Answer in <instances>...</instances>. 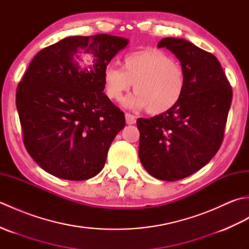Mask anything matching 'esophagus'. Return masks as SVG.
I'll return each mask as SVG.
<instances>
[{
    "mask_svg": "<svg viewBox=\"0 0 249 249\" xmlns=\"http://www.w3.org/2000/svg\"><path fill=\"white\" fill-rule=\"evenodd\" d=\"M125 119H126V123L127 124H135L136 123V116L130 114V113H126L125 114Z\"/></svg>",
    "mask_w": 249,
    "mask_h": 249,
    "instance_id": "obj_1",
    "label": "esophagus"
}]
</instances>
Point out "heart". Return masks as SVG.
<instances>
[{"mask_svg":"<svg viewBox=\"0 0 249 249\" xmlns=\"http://www.w3.org/2000/svg\"><path fill=\"white\" fill-rule=\"evenodd\" d=\"M133 84L136 92L124 100L126 107L147 108L152 114H160L181 100L186 78L172 57L160 50L146 49L126 54L122 67L109 64L105 68V91L111 100L121 102Z\"/></svg>","mask_w":249,"mask_h":249,"instance_id":"obj_1","label":"heart"}]
</instances>
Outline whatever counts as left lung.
<instances>
[{
    "instance_id": "1",
    "label": "left lung",
    "mask_w": 249,
    "mask_h": 249,
    "mask_svg": "<svg viewBox=\"0 0 249 249\" xmlns=\"http://www.w3.org/2000/svg\"><path fill=\"white\" fill-rule=\"evenodd\" d=\"M181 62L186 87L167 112L138 119L139 158L152 177L178 181L204 167L224 140L232 88L216 56L181 38L161 39Z\"/></svg>"
}]
</instances>
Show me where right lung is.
I'll return each mask as SVG.
<instances>
[{
  "instance_id": "obj_1",
  "label": "right lung",
  "mask_w": 249,
  "mask_h": 249,
  "mask_svg": "<svg viewBox=\"0 0 249 249\" xmlns=\"http://www.w3.org/2000/svg\"><path fill=\"white\" fill-rule=\"evenodd\" d=\"M128 40L97 34L71 36L32 60L16 91L23 143L56 178L83 181L105 166L123 111L103 91L104 71Z\"/></svg>"
}]
</instances>
